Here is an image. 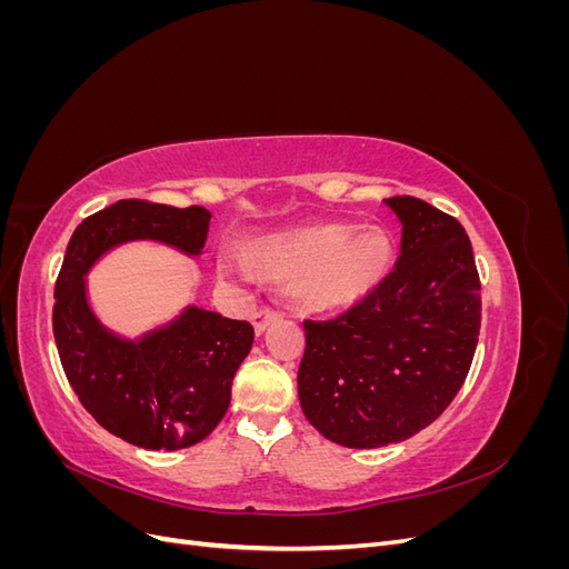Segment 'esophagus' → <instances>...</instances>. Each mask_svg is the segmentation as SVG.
I'll use <instances>...</instances> for the list:
<instances>
[{
  "label": "esophagus",
  "instance_id": "34e87169",
  "mask_svg": "<svg viewBox=\"0 0 569 569\" xmlns=\"http://www.w3.org/2000/svg\"><path fill=\"white\" fill-rule=\"evenodd\" d=\"M274 320H280V313H278V311H270V308H261V311H256V313L251 316L253 332H256V335H263Z\"/></svg>",
  "mask_w": 569,
  "mask_h": 569
}]
</instances>
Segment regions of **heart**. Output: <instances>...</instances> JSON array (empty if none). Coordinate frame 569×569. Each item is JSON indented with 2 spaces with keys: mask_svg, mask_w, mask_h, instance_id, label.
Wrapping results in <instances>:
<instances>
[{
  "mask_svg": "<svg viewBox=\"0 0 569 569\" xmlns=\"http://www.w3.org/2000/svg\"><path fill=\"white\" fill-rule=\"evenodd\" d=\"M251 261L287 274L284 295L308 311H335L368 297L382 284L393 261V242L382 228L356 230L349 222H322L258 239ZM218 270L247 278L244 261L226 253Z\"/></svg>",
  "mask_w": 569,
  "mask_h": 569,
  "instance_id": "1",
  "label": "heart"
}]
</instances>
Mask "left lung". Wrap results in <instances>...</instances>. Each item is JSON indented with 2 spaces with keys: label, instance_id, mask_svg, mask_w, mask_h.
I'll list each match as a JSON object with an SVG mask.
<instances>
[{
  "label": "left lung",
  "instance_id": "1",
  "mask_svg": "<svg viewBox=\"0 0 569 569\" xmlns=\"http://www.w3.org/2000/svg\"><path fill=\"white\" fill-rule=\"evenodd\" d=\"M385 203L401 220L393 270L347 313L303 322L301 410L347 449H380L432 425L468 377L479 337L481 287L465 228L416 197Z\"/></svg>",
  "mask_w": 569,
  "mask_h": 569
}]
</instances>
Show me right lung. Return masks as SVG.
<instances>
[{
  "label": "right lung",
  "mask_w": 569,
  "mask_h": 569,
  "mask_svg": "<svg viewBox=\"0 0 569 569\" xmlns=\"http://www.w3.org/2000/svg\"><path fill=\"white\" fill-rule=\"evenodd\" d=\"M209 222L203 206L123 199L84 218L63 256L51 316L63 372L84 410L140 449L178 451L213 432L251 351L253 327L184 306L137 339L120 337L92 311L84 278L101 256L128 242H161L197 258Z\"/></svg>",
  "instance_id": "right-lung-1"
}]
</instances>
